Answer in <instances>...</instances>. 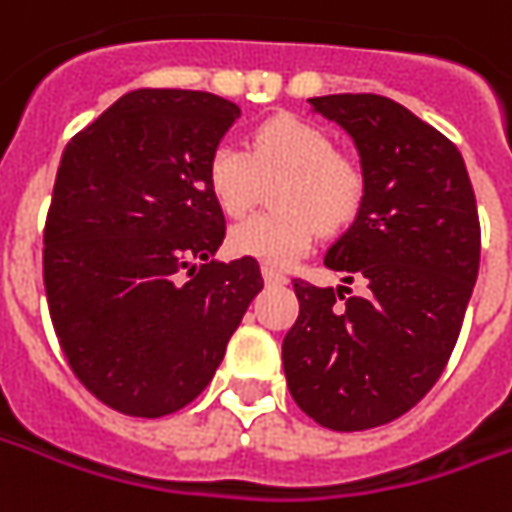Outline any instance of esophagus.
<instances>
[{
    "mask_svg": "<svg viewBox=\"0 0 512 512\" xmlns=\"http://www.w3.org/2000/svg\"><path fill=\"white\" fill-rule=\"evenodd\" d=\"M263 280H266V285H283L285 274L283 271L271 269V266H263Z\"/></svg>",
    "mask_w": 512,
    "mask_h": 512,
    "instance_id": "obj_1",
    "label": "esophagus"
}]
</instances>
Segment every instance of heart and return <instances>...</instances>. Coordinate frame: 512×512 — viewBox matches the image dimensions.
<instances>
[{"mask_svg": "<svg viewBox=\"0 0 512 512\" xmlns=\"http://www.w3.org/2000/svg\"><path fill=\"white\" fill-rule=\"evenodd\" d=\"M207 187L227 218H243L274 187L277 210L229 232V249L266 266H285L314 246L316 235L353 227L367 173L356 156L336 151L325 128L294 114H274L252 128L246 151L218 145L207 159Z\"/></svg>", "mask_w": 512, "mask_h": 512, "instance_id": "obj_1", "label": "heart"}]
</instances>
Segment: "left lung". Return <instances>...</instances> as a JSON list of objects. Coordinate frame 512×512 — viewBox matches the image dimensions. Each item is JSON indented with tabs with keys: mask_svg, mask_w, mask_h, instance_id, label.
<instances>
[{
	"mask_svg": "<svg viewBox=\"0 0 512 512\" xmlns=\"http://www.w3.org/2000/svg\"><path fill=\"white\" fill-rule=\"evenodd\" d=\"M311 106L353 137L367 173L361 215L325 266L370 294L294 280L285 381L319 426L364 431L406 415L446 370L479 274V212L457 145L401 103L328 95Z\"/></svg>",
	"mask_w": 512,
	"mask_h": 512,
	"instance_id": "left-lung-1",
	"label": "left lung"
}]
</instances>
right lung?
Returning <instances> with one entry per match:
<instances>
[{
  "label": "right lung",
  "mask_w": 512,
  "mask_h": 512,
  "mask_svg": "<svg viewBox=\"0 0 512 512\" xmlns=\"http://www.w3.org/2000/svg\"><path fill=\"white\" fill-rule=\"evenodd\" d=\"M241 109L137 89L66 145L44 224V288L69 370L111 409L162 417L196 401L263 288L227 235L207 159Z\"/></svg>",
  "instance_id": "1"
}]
</instances>
